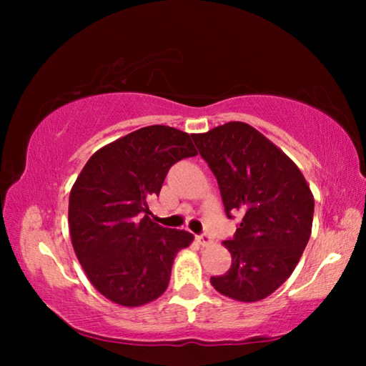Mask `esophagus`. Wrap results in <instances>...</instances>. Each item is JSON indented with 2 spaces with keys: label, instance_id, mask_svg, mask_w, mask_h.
Listing matches in <instances>:
<instances>
[{
  "label": "esophagus",
  "instance_id": "obj_1",
  "mask_svg": "<svg viewBox=\"0 0 366 366\" xmlns=\"http://www.w3.org/2000/svg\"><path fill=\"white\" fill-rule=\"evenodd\" d=\"M197 242L200 244L202 247H209L213 244V239L209 237L208 234H202V235H197Z\"/></svg>",
  "mask_w": 366,
  "mask_h": 366
}]
</instances>
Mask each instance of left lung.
<instances>
[{
  "label": "left lung",
  "mask_w": 366,
  "mask_h": 366,
  "mask_svg": "<svg viewBox=\"0 0 366 366\" xmlns=\"http://www.w3.org/2000/svg\"><path fill=\"white\" fill-rule=\"evenodd\" d=\"M218 181L227 218L242 221L224 247L231 268L209 282L239 302H258L292 274L312 235L315 200L305 177L281 148L245 122L192 135Z\"/></svg>",
  "instance_id": "1"
}]
</instances>
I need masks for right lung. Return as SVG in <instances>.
<instances>
[{
    "label": "right lung",
    "instance_id": "add662e5",
    "mask_svg": "<svg viewBox=\"0 0 366 366\" xmlns=\"http://www.w3.org/2000/svg\"><path fill=\"white\" fill-rule=\"evenodd\" d=\"M197 150L187 132L148 126L92 154L69 195L74 252L89 281L122 307H140L164 292L187 231L150 219L148 200L158 195L169 168Z\"/></svg>",
    "mask_w": 366,
    "mask_h": 366
}]
</instances>
